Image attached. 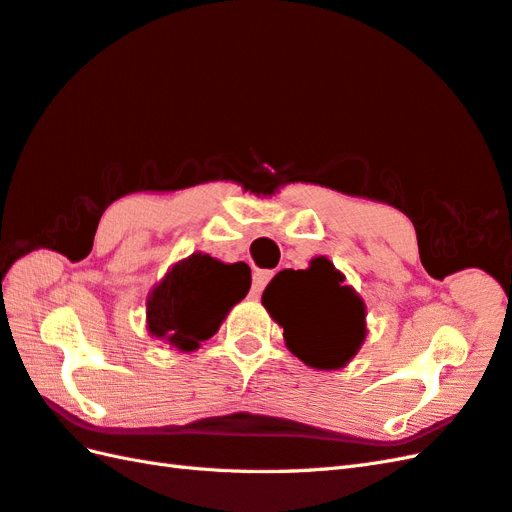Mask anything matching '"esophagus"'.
<instances>
[{"instance_id":"34e87169","label":"esophagus","mask_w":512,"mask_h":512,"mask_svg":"<svg viewBox=\"0 0 512 512\" xmlns=\"http://www.w3.org/2000/svg\"><path fill=\"white\" fill-rule=\"evenodd\" d=\"M272 279V270H257L253 275V288H251V296H257L261 294V290L266 288V283Z\"/></svg>"}]
</instances>
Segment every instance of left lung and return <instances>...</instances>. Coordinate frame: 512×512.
Instances as JSON below:
<instances>
[{
  "label": "left lung",
  "instance_id": "8db88e82",
  "mask_svg": "<svg viewBox=\"0 0 512 512\" xmlns=\"http://www.w3.org/2000/svg\"><path fill=\"white\" fill-rule=\"evenodd\" d=\"M268 314L283 327L296 358L318 371H336L358 355L366 340V305L327 257L305 270H283L261 296Z\"/></svg>",
  "mask_w": 512,
  "mask_h": 512
}]
</instances>
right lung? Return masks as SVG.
I'll use <instances>...</instances> for the list:
<instances>
[{"instance_id":"1","label":"right lung","mask_w":512,"mask_h":512,"mask_svg":"<svg viewBox=\"0 0 512 512\" xmlns=\"http://www.w3.org/2000/svg\"><path fill=\"white\" fill-rule=\"evenodd\" d=\"M248 270L244 264H224L207 253L176 261L148 292V334L181 353L196 351L248 294Z\"/></svg>"}]
</instances>
